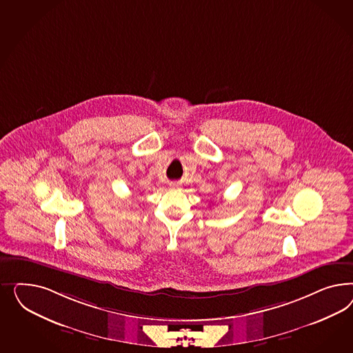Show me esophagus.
Returning a JSON list of instances; mask_svg holds the SVG:
<instances>
[{"instance_id": "esophagus-1", "label": "esophagus", "mask_w": 353, "mask_h": 353, "mask_svg": "<svg viewBox=\"0 0 353 353\" xmlns=\"http://www.w3.org/2000/svg\"><path fill=\"white\" fill-rule=\"evenodd\" d=\"M170 189H171V190H179V189H180V185L176 183V182H171V183H170Z\"/></svg>"}]
</instances>
